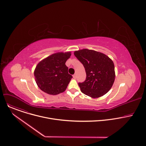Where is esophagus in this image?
Masks as SVG:
<instances>
[{
	"label": "esophagus",
	"instance_id": "esophagus-1",
	"mask_svg": "<svg viewBox=\"0 0 146 146\" xmlns=\"http://www.w3.org/2000/svg\"><path fill=\"white\" fill-rule=\"evenodd\" d=\"M73 78H74V79H76V78H77V75H76V74H73Z\"/></svg>",
	"mask_w": 146,
	"mask_h": 146
}]
</instances>
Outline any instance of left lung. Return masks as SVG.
I'll return each mask as SVG.
<instances>
[{
    "label": "left lung",
    "instance_id": "obj_1",
    "mask_svg": "<svg viewBox=\"0 0 146 146\" xmlns=\"http://www.w3.org/2000/svg\"><path fill=\"white\" fill-rule=\"evenodd\" d=\"M84 66L86 80L78 82L81 91L94 98L106 94L111 88L114 80V65L105 54L94 50L83 49L74 52Z\"/></svg>",
    "mask_w": 146,
    "mask_h": 146
}]
</instances>
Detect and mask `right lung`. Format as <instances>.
Wrapping results in <instances>:
<instances>
[{"instance_id":"obj_1","label":"right lung","mask_w":146,"mask_h":146,"mask_svg":"<svg viewBox=\"0 0 146 146\" xmlns=\"http://www.w3.org/2000/svg\"><path fill=\"white\" fill-rule=\"evenodd\" d=\"M70 55V52H58L39 62L34 75L40 90L50 95H58L66 90L73 77L65 65Z\"/></svg>"}]
</instances>
